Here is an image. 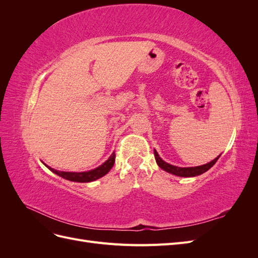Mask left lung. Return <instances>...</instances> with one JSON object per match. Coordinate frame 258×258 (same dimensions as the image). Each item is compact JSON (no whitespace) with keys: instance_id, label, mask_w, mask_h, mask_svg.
Masks as SVG:
<instances>
[{"instance_id":"1","label":"left lung","mask_w":258,"mask_h":258,"mask_svg":"<svg viewBox=\"0 0 258 258\" xmlns=\"http://www.w3.org/2000/svg\"><path fill=\"white\" fill-rule=\"evenodd\" d=\"M154 155H155V159L156 162H157V165L162 169L167 171V172L171 173V174H174L177 176H182V177H191V176H197L200 175L202 173L207 172L209 169L212 168L215 162L217 161V159L220 158V156H217L215 159H213L212 161H210L209 163H206V165H202V166H198V167H189V168H181V167H176V166H172L170 165V163L163 161L160 157L158 153L154 150Z\"/></svg>"}]
</instances>
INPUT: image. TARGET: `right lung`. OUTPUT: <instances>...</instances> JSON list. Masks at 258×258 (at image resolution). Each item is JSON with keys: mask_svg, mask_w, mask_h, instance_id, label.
<instances>
[{"mask_svg": "<svg viewBox=\"0 0 258 258\" xmlns=\"http://www.w3.org/2000/svg\"><path fill=\"white\" fill-rule=\"evenodd\" d=\"M115 153H113L110 158H108L104 163L102 165L99 166L96 169H92L90 171H85V172H64V171H58V170H54L52 168H50L47 165H44L47 167L50 171L54 174H57L61 177H63L68 181H72V182H79V183H88V182H92V181H96V179L100 178L104 176L106 173H108V171H110L113 166H114V162H115Z\"/></svg>", "mask_w": 258, "mask_h": 258, "instance_id": "1", "label": "right lung"}]
</instances>
